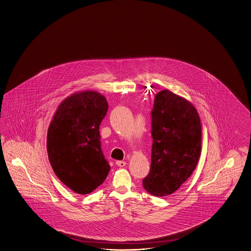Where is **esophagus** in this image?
<instances>
[{"label":"esophagus","mask_w":251,"mask_h":251,"mask_svg":"<svg viewBox=\"0 0 251 251\" xmlns=\"http://www.w3.org/2000/svg\"><path fill=\"white\" fill-rule=\"evenodd\" d=\"M126 164L127 163L123 160H117L116 161V165L119 166V167H124V166H126Z\"/></svg>","instance_id":"34e87169"}]
</instances>
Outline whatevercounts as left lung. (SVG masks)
I'll list each match as a JSON object with an SVG mask.
<instances>
[{
  "label": "left lung",
  "mask_w": 251,
  "mask_h": 251,
  "mask_svg": "<svg viewBox=\"0 0 251 251\" xmlns=\"http://www.w3.org/2000/svg\"><path fill=\"white\" fill-rule=\"evenodd\" d=\"M201 129L199 113L188 100L168 90L156 94L151 171L142 180L149 193L171 195L190 177L201 153Z\"/></svg>",
  "instance_id": "left-lung-1"
}]
</instances>
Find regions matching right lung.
Here are the masks:
<instances>
[{
	"instance_id": "1",
	"label": "right lung",
	"mask_w": 251,
	"mask_h": 251,
	"mask_svg": "<svg viewBox=\"0 0 251 251\" xmlns=\"http://www.w3.org/2000/svg\"><path fill=\"white\" fill-rule=\"evenodd\" d=\"M107 110V100L100 93L76 92L61 101L50 124V163L61 182L75 193H91L110 171L99 130Z\"/></svg>"
}]
</instances>
